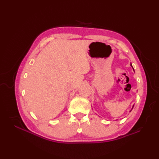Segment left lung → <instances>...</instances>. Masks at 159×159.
Instances as JSON below:
<instances>
[{"mask_svg":"<svg viewBox=\"0 0 159 159\" xmlns=\"http://www.w3.org/2000/svg\"><path fill=\"white\" fill-rule=\"evenodd\" d=\"M130 66H131V67H133V66H132V64H131V63H130ZM133 70H134V68H133ZM133 107H134V105H133V107H132V109H133ZM132 109H131V110L130 111V112H131V111H132Z\"/></svg>","mask_w":159,"mask_h":159,"instance_id":"obj_1","label":"left lung"}]
</instances>
